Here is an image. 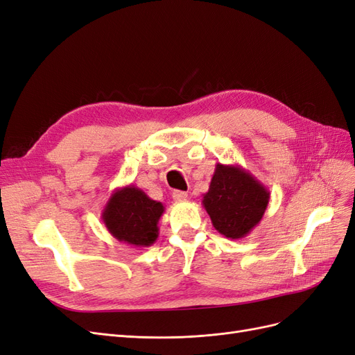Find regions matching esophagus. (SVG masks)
Wrapping results in <instances>:
<instances>
[{"label": "esophagus", "mask_w": 355, "mask_h": 355, "mask_svg": "<svg viewBox=\"0 0 355 355\" xmlns=\"http://www.w3.org/2000/svg\"><path fill=\"white\" fill-rule=\"evenodd\" d=\"M175 201H185L188 198V194L184 191H173V194H171Z\"/></svg>", "instance_id": "esophagus-1"}]
</instances>
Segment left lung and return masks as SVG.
<instances>
[{
  "label": "left lung",
  "mask_w": 355,
  "mask_h": 355,
  "mask_svg": "<svg viewBox=\"0 0 355 355\" xmlns=\"http://www.w3.org/2000/svg\"><path fill=\"white\" fill-rule=\"evenodd\" d=\"M268 202L270 191L237 164L218 163L209 191L202 194L214 230L231 240L245 237L261 222Z\"/></svg>",
  "instance_id": "left-lung-1"
}]
</instances>
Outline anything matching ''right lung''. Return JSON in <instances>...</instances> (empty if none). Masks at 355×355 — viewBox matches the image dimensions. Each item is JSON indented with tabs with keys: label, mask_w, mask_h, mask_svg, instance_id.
<instances>
[{
	"label": "right lung",
	"mask_w": 355,
	"mask_h": 355,
	"mask_svg": "<svg viewBox=\"0 0 355 355\" xmlns=\"http://www.w3.org/2000/svg\"><path fill=\"white\" fill-rule=\"evenodd\" d=\"M163 202L149 198L135 185L115 189L102 210L106 230L118 241L135 247H149L158 239V220Z\"/></svg>",
	"instance_id": "right-lung-1"
}]
</instances>
